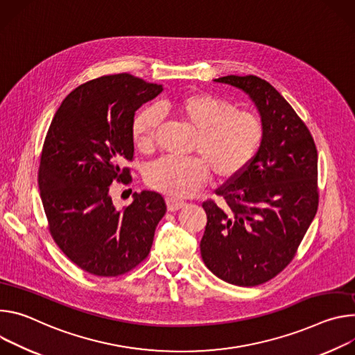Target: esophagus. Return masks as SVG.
Wrapping results in <instances>:
<instances>
[{
    "mask_svg": "<svg viewBox=\"0 0 355 355\" xmlns=\"http://www.w3.org/2000/svg\"><path fill=\"white\" fill-rule=\"evenodd\" d=\"M166 205H168V210L169 211H178L180 209H183L186 206V202L183 200H179V199H175V198H166Z\"/></svg>",
    "mask_w": 355,
    "mask_h": 355,
    "instance_id": "obj_1",
    "label": "esophagus"
}]
</instances>
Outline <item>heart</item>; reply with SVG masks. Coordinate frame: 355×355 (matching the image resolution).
I'll list each match as a JSON object with an SVG mask.
<instances>
[{
  "instance_id": "b5f03b06",
  "label": "heart",
  "mask_w": 355,
  "mask_h": 355,
  "mask_svg": "<svg viewBox=\"0 0 355 355\" xmlns=\"http://www.w3.org/2000/svg\"><path fill=\"white\" fill-rule=\"evenodd\" d=\"M164 108L196 130L191 150L200 155L165 156L149 166L148 186L171 198L193 194L207 180L210 169L221 180L240 175L263 144L265 128L261 118L252 112L237 111L218 96L189 93L164 101ZM159 123L161 114L155 108H144L135 114L131 132L141 150L152 149Z\"/></svg>"
}]
</instances>
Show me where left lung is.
<instances>
[{
  "instance_id": "8db88e82",
  "label": "left lung",
  "mask_w": 355,
  "mask_h": 355,
  "mask_svg": "<svg viewBox=\"0 0 355 355\" xmlns=\"http://www.w3.org/2000/svg\"><path fill=\"white\" fill-rule=\"evenodd\" d=\"M214 82L250 96L265 138L252 162L216 190L225 206L203 203L207 225L200 252L217 278L257 286L288 266L316 216L318 149L292 105L268 82L234 74Z\"/></svg>"
}]
</instances>
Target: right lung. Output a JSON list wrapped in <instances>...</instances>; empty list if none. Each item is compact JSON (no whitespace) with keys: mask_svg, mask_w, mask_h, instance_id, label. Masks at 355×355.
I'll use <instances>...</instances> for the list:
<instances>
[{"mask_svg":"<svg viewBox=\"0 0 355 355\" xmlns=\"http://www.w3.org/2000/svg\"><path fill=\"white\" fill-rule=\"evenodd\" d=\"M128 73L103 76L74 89L48 130L37 183L52 239L78 268L118 277L149 254L155 228L166 213L156 191L134 193L116 210L110 186L128 184L134 157L135 111L162 92Z\"/></svg>","mask_w":355,"mask_h":355,"instance_id":"add662e5","label":"right lung"}]
</instances>
